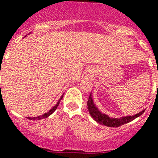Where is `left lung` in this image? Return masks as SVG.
Masks as SVG:
<instances>
[{
    "instance_id": "8db88e82",
    "label": "left lung",
    "mask_w": 158,
    "mask_h": 158,
    "mask_svg": "<svg viewBox=\"0 0 158 158\" xmlns=\"http://www.w3.org/2000/svg\"><path fill=\"white\" fill-rule=\"evenodd\" d=\"M87 109L89 111V113L91 116L93 118L95 121L99 123L100 124L105 125L108 127H113V128H116V127H120L123 124H125L128 122L132 121L134 119L140 116L141 114H143L144 111L139 112L138 114L134 115L132 116H126V117H122L120 119H115V118H111L105 114H103L99 112L97 108L95 107V104L93 103V100L91 99V95H90L88 100H87Z\"/></svg>"
}]
</instances>
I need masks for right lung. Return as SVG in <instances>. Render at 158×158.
Here are the masks:
<instances>
[{
    "label": "right lung",
    "mask_w": 158,
    "mask_h": 158,
    "mask_svg": "<svg viewBox=\"0 0 158 158\" xmlns=\"http://www.w3.org/2000/svg\"><path fill=\"white\" fill-rule=\"evenodd\" d=\"M0 74H1V71H0ZM1 86V85H0ZM63 96L60 98V99H59V101H58V103L56 104V105L54 106V108H52L48 112H46V113L43 114V115H42V116H37V117H27L29 120H41V119H44V118H46L48 117L49 116H50L51 114L53 113V112L55 111V110L57 109V108H58V106L59 105V103H60V100L62 99V98H63Z\"/></svg>",
    "instance_id": "obj_1"
}]
</instances>
